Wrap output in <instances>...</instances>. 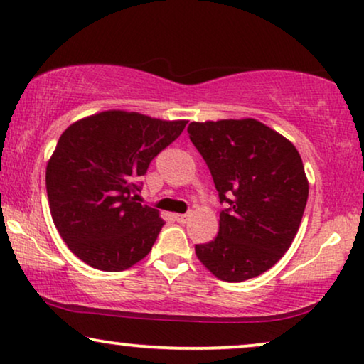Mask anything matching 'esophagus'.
I'll return each instance as SVG.
<instances>
[{
  "mask_svg": "<svg viewBox=\"0 0 364 364\" xmlns=\"http://www.w3.org/2000/svg\"><path fill=\"white\" fill-rule=\"evenodd\" d=\"M187 217L188 215H186V213H176V215H173V218H176L178 223H186L187 222Z\"/></svg>",
  "mask_w": 364,
  "mask_h": 364,
  "instance_id": "esophagus-1",
  "label": "esophagus"
}]
</instances>
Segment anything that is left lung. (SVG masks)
Segmentation results:
<instances>
[{"mask_svg": "<svg viewBox=\"0 0 364 364\" xmlns=\"http://www.w3.org/2000/svg\"><path fill=\"white\" fill-rule=\"evenodd\" d=\"M188 137L212 173L222 203L218 235L196 245L223 282L262 275L290 248L308 200V178L293 144L257 119L191 122Z\"/></svg>", "mask_w": 364, "mask_h": 364, "instance_id": "8db88e82", "label": "left lung"}]
</instances>
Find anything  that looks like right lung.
I'll return each mask as SVG.
<instances>
[{"mask_svg": "<svg viewBox=\"0 0 364 364\" xmlns=\"http://www.w3.org/2000/svg\"><path fill=\"white\" fill-rule=\"evenodd\" d=\"M186 124L104 111L61 134L46 167L49 210L69 250L89 267L122 272L152 250L166 222L136 202V181Z\"/></svg>", "mask_w": 364, "mask_h": 364, "instance_id": "add662e5", "label": "right lung"}]
</instances>
